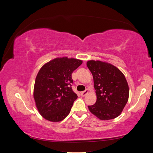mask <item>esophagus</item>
<instances>
[{
    "mask_svg": "<svg viewBox=\"0 0 153 153\" xmlns=\"http://www.w3.org/2000/svg\"><path fill=\"white\" fill-rule=\"evenodd\" d=\"M88 92H89V90H88V89H85L84 91L81 92H80L81 96H85L88 93Z\"/></svg>",
    "mask_w": 153,
    "mask_h": 153,
    "instance_id": "1",
    "label": "esophagus"
}]
</instances>
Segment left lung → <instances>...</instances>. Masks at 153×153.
Segmentation results:
<instances>
[{
    "label": "left lung",
    "instance_id": "obj_1",
    "mask_svg": "<svg viewBox=\"0 0 153 153\" xmlns=\"http://www.w3.org/2000/svg\"><path fill=\"white\" fill-rule=\"evenodd\" d=\"M97 96L90 112L100 120H110L121 114L129 98V87L124 74L112 64L100 61H87Z\"/></svg>",
    "mask_w": 153,
    "mask_h": 153
}]
</instances>
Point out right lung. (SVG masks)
<instances>
[{
	"label": "right lung",
	"mask_w": 153,
	"mask_h": 153,
	"mask_svg": "<svg viewBox=\"0 0 153 153\" xmlns=\"http://www.w3.org/2000/svg\"><path fill=\"white\" fill-rule=\"evenodd\" d=\"M82 63L79 59L59 57L46 63L39 69L33 95L36 107L43 118L59 122L68 116L78 98L71 88V74Z\"/></svg>",
	"instance_id": "1"
}]
</instances>
